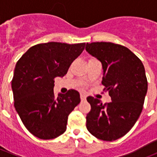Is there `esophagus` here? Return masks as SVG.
<instances>
[{
    "label": "esophagus",
    "mask_w": 157,
    "mask_h": 157,
    "mask_svg": "<svg viewBox=\"0 0 157 157\" xmlns=\"http://www.w3.org/2000/svg\"><path fill=\"white\" fill-rule=\"evenodd\" d=\"M80 98H81L82 101H85V100L86 99V96L84 94H81V95H80Z\"/></svg>",
    "instance_id": "esophagus-1"
}]
</instances>
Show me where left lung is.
I'll use <instances>...</instances> for the list:
<instances>
[{"label": "left lung", "instance_id": "8db88e82", "mask_svg": "<svg viewBox=\"0 0 157 157\" xmlns=\"http://www.w3.org/2000/svg\"><path fill=\"white\" fill-rule=\"evenodd\" d=\"M86 50L101 61V83L112 100L103 105L98 98H87L91 110L86 128L98 139L115 141L128 133L141 115L148 90L145 67L135 54L121 45L86 43Z\"/></svg>", "mask_w": 157, "mask_h": 157}]
</instances>
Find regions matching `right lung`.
Wrapping results in <instances>:
<instances>
[{
    "label": "right lung",
    "instance_id": "add662e5",
    "mask_svg": "<svg viewBox=\"0 0 157 157\" xmlns=\"http://www.w3.org/2000/svg\"><path fill=\"white\" fill-rule=\"evenodd\" d=\"M86 43L48 42L30 47L18 60L12 81L14 106L26 128L48 140L65 132L69 114L80 103L79 93L70 90L55 96L54 78L67 74Z\"/></svg>",
    "mask_w": 157,
    "mask_h": 157
}]
</instances>
